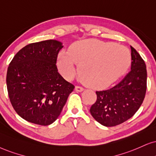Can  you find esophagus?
Returning <instances> with one entry per match:
<instances>
[{
  "mask_svg": "<svg viewBox=\"0 0 156 156\" xmlns=\"http://www.w3.org/2000/svg\"><path fill=\"white\" fill-rule=\"evenodd\" d=\"M75 89H76V91H78V92H81L83 90V88L82 87V86H76V88H75Z\"/></svg>",
  "mask_w": 156,
  "mask_h": 156,
  "instance_id": "esophagus-1",
  "label": "esophagus"
}]
</instances>
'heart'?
Wrapping results in <instances>:
<instances>
[{"instance_id":"1","label":"heart","mask_w":156,"mask_h":156,"mask_svg":"<svg viewBox=\"0 0 156 156\" xmlns=\"http://www.w3.org/2000/svg\"><path fill=\"white\" fill-rule=\"evenodd\" d=\"M130 55L125 47L112 42L89 39L76 42L68 52L61 51L58 67L65 78L76 74L75 62L85 83L94 88L107 86L121 76L129 66Z\"/></svg>"}]
</instances>
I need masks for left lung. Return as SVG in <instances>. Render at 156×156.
I'll use <instances>...</instances> for the list:
<instances>
[{
    "label": "left lung",
    "mask_w": 156,
    "mask_h": 156,
    "mask_svg": "<svg viewBox=\"0 0 156 156\" xmlns=\"http://www.w3.org/2000/svg\"><path fill=\"white\" fill-rule=\"evenodd\" d=\"M131 70L113 87L96 91L97 99L90 109V114L106 127H114L127 121L140 107L147 88L145 62L130 46Z\"/></svg>",
    "instance_id": "1"
}]
</instances>
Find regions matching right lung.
<instances>
[{"instance_id":"obj_1","label":"right lung","mask_w":156,"mask_h":156,"mask_svg":"<svg viewBox=\"0 0 156 156\" xmlns=\"http://www.w3.org/2000/svg\"><path fill=\"white\" fill-rule=\"evenodd\" d=\"M62 44L54 39L31 43L10 62L6 84L10 101L21 118L39 125L58 119L75 86L58 73Z\"/></svg>"}]
</instances>
